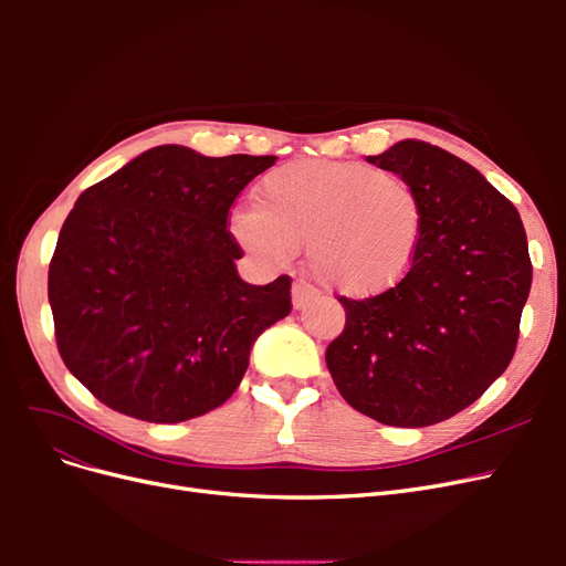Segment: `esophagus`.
Segmentation results:
<instances>
[{"mask_svg": "<svg viewBox=\"0 0 566 566\" xmlns=\"http://www.w3.org/2000/svg\"><path fill=\"white\" fill-rule=\"evenodd\" d=\"M314 297H316V290L312 285H306L302 281L293 283V310L297 312L306 310V306L314 302Z\"/></svg>", "mask_w": 566, "mask_h": 566, "instance_id": "1", "label": "esophagus"}]
</instances>
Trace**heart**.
<instances>
[{
  "mask_svg": "<svg viewBox=\"0 0 566 566\" xmlns=\"http://www.w3.org/2000/svg\"><path fill=\"white\" fill-rule=\"evenodd\" d=\"M256 200L231 212L233 241L271 264L293 260L310 243L314 276L347 297L399 285L422 245L416 188L366 163L293 160L264 175Z\"/></svg>",
  "mask_w": 566,
  "mask_h": 566,
  "instance_id": "heart-1",
  "label": "heart"
}]
</instances>
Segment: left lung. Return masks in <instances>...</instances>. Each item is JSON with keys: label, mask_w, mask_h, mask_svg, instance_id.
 <instances>
[{"label": "left lung", "mask_w": 566, "mask_h": 566, "mask_svg": "<svg viewBox=\"0 0 566 566\" xmlns=\"http://www.w3.org/2000/svg\"><path fill=\"white\" fill-rule=\"evenodd\" d=\"M368 163L416 188L424 235L399 285L339 297L347 323L325 364L358 413L427 427L474 403L512 361L531 290L526 231L515 205L439 146L403 139Z\"/></svg>", "instance_id": "obj_1"}]
</instances>
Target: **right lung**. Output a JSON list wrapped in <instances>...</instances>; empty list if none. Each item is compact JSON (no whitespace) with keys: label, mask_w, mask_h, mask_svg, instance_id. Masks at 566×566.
<instances>
[{"label":"right lung","mask_w":566,"mask_h":566,"mask_svg":"<svg viewBox=\"0 0 566 566\" xmlns=\"http://www.w3.org/2000/svg\"><path fill=\"white\" fill-rule=\"evenodd\" d=\"M276 156L148 148L84 191L49 264L63 364L108 408L184 422L241 385L254 339L290 314V279L250 285L227 231Z\"/></svg>","instance_id":"right-lung-1"}]
</instances>
